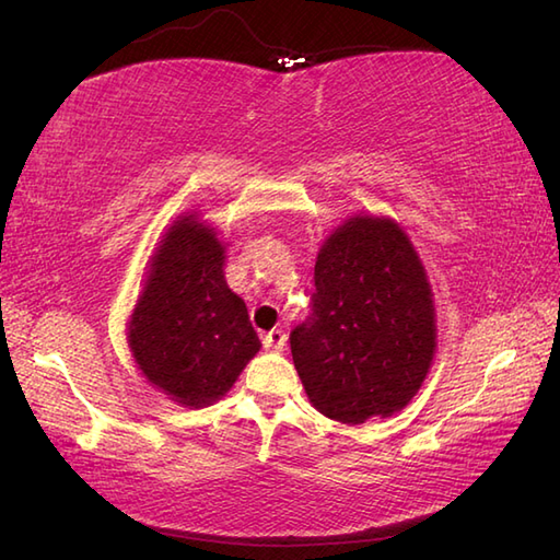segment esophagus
I'll list each match as a JSON object with an SVG mask.
<instances>
[{
    "instance_id": "esophagus-1",
    "label": "esophagus",
    "mask_w": 560,
    "mask_h": 560,
    "mask_svg": "<svg viewBox=\"0 0 560 560\" xmlns=\"http://www.w3.org/2000/svg\"><path fill=\"white\" fill-rule=\"evenodd\" d=\"M284 345H288V335L282 330H270L264 335V347L270 352H282Z\"/></svg>"
}]
</instances>
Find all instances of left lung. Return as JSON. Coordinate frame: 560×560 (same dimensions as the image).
<instances>
[{"mask_svg":"<svg viewBox=\"0 0 560 560\" xmlns=\"http://www.w3.org/2000/svg\"><path fill=\"white\" fill-rule=\"evenodd\" d=\"M312 314L290 332L308 400L342 424L390 417L436 350L427 272L390 220L350 218L323 244Z\"/></svg>","mask_w":560,"mask_h":560,"instance_id":"obj_1","label":"left lung"}]
</instances>
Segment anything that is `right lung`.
I'll return each mask as SVG.
<instances>
[{"mask_svg": "<svg viewBox=\"0 0 560 560\" xmlns=\"http://www.w3.org/2000/svg\"><path fill=\"white\" fill-rule=\"evenodd\" d=\"M222 254L213 230L194 218L175 222L129 320L136 364L186 407L225 395L260 347L242 296L228 288Z\"/></svg>", "mask_w": 560, "mask_h": 560, "instance_id": "obj_1", "label": "right lung"}]
</instances>
